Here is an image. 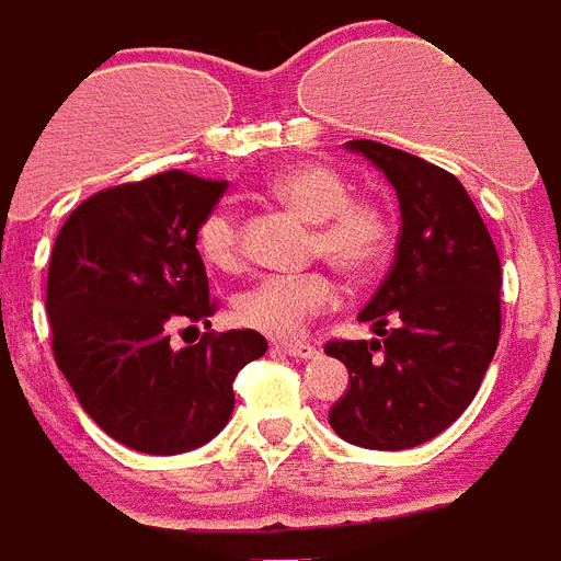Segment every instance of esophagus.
Instances as JSON below:
<instances>
[{"mask_svg":"<svg viewBox=\"0 0 561 561\" xmlns=\"http://www.w3.org/2000/svg\"><path fill=\"white\" fill-rule=\"evenodd\" d=\"M273 350L276 352H285V355H290V358H314L317 355V346H311V343H288V341H276L273 343Z\"/></svg>","mask_w":561,"mask_h":561,"instance_id":"1","label":"esophagus"}]
</instances>
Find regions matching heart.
<instances>
[{
	"label": "heart",
	"instance_id": "obj_1",
	"mask_svg": "<svg viewBox=\"0 0 561 561\" xmlns=\"http://www.w3.org/2000/svg\"><path fill=\"white\" fill-rule=\"evenodd\" d=\"M273 201L311 220V253L346 273H369L392 247L390 209L373 197H350L341 171L323 162H294L267 180ZM197 250L215 271H232L241 262V224L227 206L211 209L197 227ZM337 302V285L329 273L264 276L236 297V317L271 337H297L308 320Z\"/></svg>",
	"mask_w": 561,
	"mask_h": 561
}]
</instances>
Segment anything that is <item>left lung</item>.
Masks as SVG:
<instances>
[{"label":"left lung","instance_id":"1","mask_svg":"<svg viewBox=\"0 0 561 561\" xmlns=\"http://www.w3.org/2000/svg\"><path fill=\"white\" fill-rule=\"evenodd\" d=\"M396 188V262L358 320L378 341H332L350 390L329 413L346 443L404 451L434 439L478 396L501 337V262L454 174L390 145L346 142Z\"/></svg>","mask_w":561,"mask_h":561}]
</instances>
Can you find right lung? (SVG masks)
Masks as SVG:
<instances>
[{
	"label": "right lung",
	"mask_w": 561,
	"mask_h": 561,
	"mask_svg": "<svg viewBox=\"0 0 561 561\" xmlns=\"http://www.w3.org/2000/svg\"><path fill=\"white\" fill-rule=\"evenodd\" d=\"M227 183L162 171L83 201L48 262L51 352L81 408L127 448L192 451L227 425L238 369L262 358L253 329L171 350V329L209 325L215 299L197 227Z\"/></svg>",
	"instance_id": "obj_1"
}]
</instances>
